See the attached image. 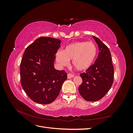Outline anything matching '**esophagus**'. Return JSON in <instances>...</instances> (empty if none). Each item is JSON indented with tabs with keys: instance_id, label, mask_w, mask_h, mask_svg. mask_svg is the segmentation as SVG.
Returning <instances> with one entry per match:
<instances>
[{
	"instance_id": "obj_1",
	"label": "esophagus",
	"mask_w": 133,
	"mask_h": 133,
	"mask_svg": "<svg viewBox=\"0 0 133 133\" xmlns=\"http://www.w3.org/2000/svg\"><path fill=\"white\" fill-rule=\"evenodd\" d=\"M67 76H68V79L72 78H73L74 76V75L73 74H70V73L68 74Z\"/></svg>"
}]
</instances>
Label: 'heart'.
I'll list each match as a JSON object with an SVG mask.
<instances>
[{
	"mask_svg": "<svg viewBox=\"0 0 133 133\" xmlns=\"http://www.w3.org/2000/svg\"><path fill=\"white\" fill-rule=\"evenodd\" d=\"M97 54V47L94 43L76 42L66 45L63 51H58L55 58L62 66L67 65L71 60L72 64L76 69L84 70L92 65Z\"/></svg>",
	"mask_w": 133,
	"mask_h": 133,
	"instance_id": "b5f03b06",
	"label": "heart"
}]
</instances>
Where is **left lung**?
Returning a JSON list of instances; mask_svg holds the SVG:
<instances>
[{
	"mask_svg": "<svg viewBox=\"0 0 133 133\" xmlns=\"http://www.w3.org/2000/svg\"><path fill=\"white\" fill-rule=\"evenodd\" d=\"M97 43L99 53L93 65L80 74L83 82L79 92L87 101L95 102L103 98L113 83L114 66L109 49L100 40L92 35Z\"/></svg>",
	"mask_w": 133,
	"mask_h": 133,
	"instance_id": "left-lung-1",
	"label": "left lung"
}]
</instances>
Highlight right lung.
Wrapping results in <instances>:
<instances>
[{"instance_id": "right-lung-1", "label": "right lung", "mask_w": 133, "mask_h": 133, "mask_svg": "<svg viewBox=\"0 0 133 133\" xmlns=\"http://www.w3.org/2000/svg\"><path fill=\"white\" fill-rule=\"evenodd\" d=\"M60 43L57 39L40 37L23 54L20 68L22 87L35 103L48 104L54 102L67 79L65 71L56 70L54 66Z\"/></svg>"}]
</instances>
